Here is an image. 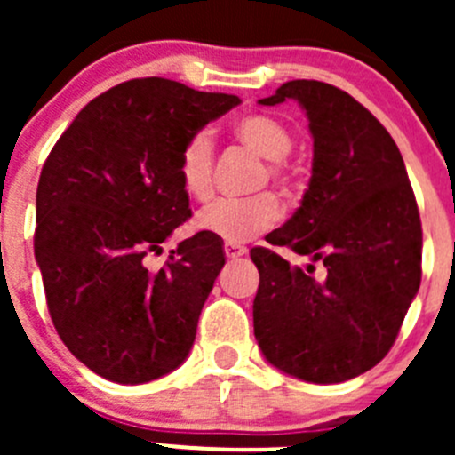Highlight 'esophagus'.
I'll return each mask as SVG.
<instances>
[{"mask_svg":"<svg viewBox=\"0 0 455 455\" xmlns=\"http://www.w3.org/2000/svg\"><path fill=\"white\" fill-rule=\"evenodd\" d=\"M224 253H227L228 259H237V257L246 255V249L240 244H233V242H227V244H224Z\"/></svg>","mask_w":455,"mask_h":455,"instance_id":"obj_1","label":"esophagus"}]
</instances>
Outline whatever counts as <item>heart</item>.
Listing matches in <instances>:
<instances>
[{
    "label": "heart",
    "instance_id": "obj_1",
    "mask_svg": "<svg viewBox=\"0 0 455 455\" xmlns=\"http://www.w3.org/2000/svg\"><path fill=\"white\" fill-rule=\"evenodd\" d=\"M233 136L249 147L259 158L268 160L259 185L270 180L282 191H291L292 176L286 156L292 151V136L286 127L264 114H251L233 123ZM178 176L182 189L194 200L204 202L213 194V139L209 132H196L185 142L178 158ZM282 215V206L275 196L259 194L246 200H218L198 215V227L224 242L242 244L268 231Z\"/></svg>",
    "mask_w": 455,
    "mask_h": 455
}]
</instances>
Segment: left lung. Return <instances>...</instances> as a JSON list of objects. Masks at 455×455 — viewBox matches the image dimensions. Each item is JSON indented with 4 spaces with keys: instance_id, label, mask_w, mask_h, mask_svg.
Here are the masks:
<instances>
[{
    "instance_id": "left-lung-1",
    "label": "left lung",
    "mask_w": 455,
    "mask_h": 455,
    "mask_svg": "<svg viewBox=\"0 0 455 455\" xmlns=\"http://www.w3.org/2000/svg\"><path fill=\"white\" fill-rule=\"evenodd\" d=\"M295 99L313 134V176L301 206L266 235L323 261L301 270L253 249L259 270L255 339L270 365L308 383H343L394 346L420 288L423 228L407 169L389 132L339 87L288 81L261 105Z\"/></svg>"
}]
</instances>
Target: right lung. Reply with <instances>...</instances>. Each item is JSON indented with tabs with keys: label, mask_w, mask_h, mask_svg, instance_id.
Returning <instances> with one entry per match:
<instances>
[{
	"label": "right lung",
	"mask_w": 455,
	"mask_h": 455,
	"mask_svg": "<svg viewBox=\"0 0 455 455\" xmlns=\"http://www.w3.org/2000/svg\"><path fill=\"white\" fill-rule=\"evenodd\" d=\"M242 100L178 81L134 79L85 105L36 187L35 259L59 337L92 371L149 383L182 365L224 266L200 231L151 270L145 257L191 215L185 142Z\"/></svg>",
	"instance_id": "obj_1"
}]
</instances>
